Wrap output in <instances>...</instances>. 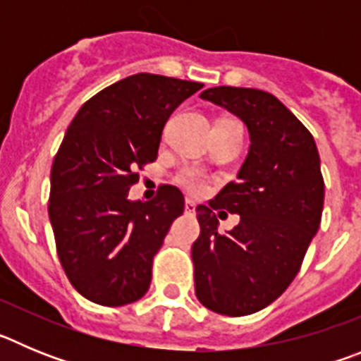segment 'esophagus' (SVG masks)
Returning <instances> with one entry per match:
<instances>
[{"instance_id": "1", "label": "esophagus", "mask_w": 361, "mask_h": 361, "mask_svg": "<svg viewBox=\"0 0 361 361\" xmlns=\"http://www.w3.org/2000/svg\"><path fill=\"white\" fill-rule=\"evenodd\" d=\"M195 209H197V204L193 202V200H191V199L184 200V212H186V213H195Z\"/></svg>"}]
</instances>
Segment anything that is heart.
Segmentation results:
<instances>
[{
  "label": "heart",
  "mask_w": 361,
  "mask_h": 361,
  "mask_svg": "<svg viewBox=\"0 0 361 361\" xmlns=\"http://www.w3.org/2000/svg\"><path fill=\"white\" fill-rule=\"evenodd\" d=\"M208 178L197 168H183L177 173V184L184 188V190L191 191V193H200L206 188Z\"/></svg>",
  "instance_id": "heart-1"
}]
</instances>
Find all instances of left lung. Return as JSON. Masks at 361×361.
I'll return each instance as SVG.
<instances>
[{
    "label": "left lung",
    "instance_id": "left-lung-1",
    "mask_svg": "<svg viewBox=\"0 0 361 361\" xmlns=\"http://www.w3.org/2000/svg\"><path fill=\"white\" fill-rule=\"evenodd\" d=\"M200 97L240 117L251 146L237 180L226 184L209 206L197 208L200 235L191 245L195 295L209 311L245 317L288 289L320 228V155L311 132L275 95L216 86ZM220 209L241 215L228 233L216 229Z\"/></svg>",
    "mask_w": 361,
    "mask_h": 361
}]
</instances>
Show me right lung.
<instances>
[{
  "label": "right lung",
  "instance_id": "right-lung-1",
  "mask_svg": "<svg viewBox=\"0 0 361 361\" xmlns=\"http://www.w3.org/2000/svg\"><path fill=\"white\" fill-rule=\"evenodd\" d=\"M202 82L135 73L81 106L54 157L49 216L59 262L85 298L106 307L146 295L153 257L184 212L175 186L130 202L139 170L157 159L162 128Z\"/></svg>",
  "mask_w": 361,
  "mask_h": 361
}]
</instances>
